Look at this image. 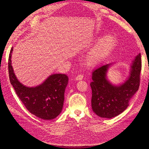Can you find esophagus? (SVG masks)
<instances>
[{"instance_id":"obj_1","label":"esophagus","mask_w":149,"mask_h":149,"mask_svg":"<svg viewBox=\"0 0 149 149\" xmlns=\"http://www.w3.org/2000/svg\"><path fill=\"white\" fill-rule=\"evenodd\" d=\"M83 79V75L82 74H79L77 75L76 77H75V79L76 81H80V80H82Z\"/></svg>"}]
</instances>
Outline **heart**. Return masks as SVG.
<instances>
[{
    "mask_svg": "<svg viewBox=\"0 0 149 149\" xmlns=\"http://www.w3.org/2000/svg\"><path fill=\"white\" fill-rule=\"evenodd\" d=\"M115 40L111 34L103 37L95 47L91 50L87 58V63L89 65H93L99 62L106 54L109 52L115 45Z\"/></svg>",
    "mask_w": 149,
    "mask_h": 149,
    "instance_id": "heart-1",
    "label": "heart"
}]
</instances>
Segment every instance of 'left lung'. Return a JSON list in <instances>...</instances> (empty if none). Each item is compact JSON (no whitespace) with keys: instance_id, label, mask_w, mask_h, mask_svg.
<instances>
[{"instance_id":"8db88e82","label":"left lung","mask_w":149,"mask_h":149,"mask_svg":"<svg viewBox=\"0 0 149 149\" xmlns=\"http://www.w3.org/2000/svg\"><path fill=\"white\" fill-rule=\"evenodd\" d=\"M111 64L101 66L92 72L91 107L102 118H111L122 113L138 90L141 70V54L132 61L130 76L124 83L113 86L106 79V73Z\"/></svg>"}]
</instances>
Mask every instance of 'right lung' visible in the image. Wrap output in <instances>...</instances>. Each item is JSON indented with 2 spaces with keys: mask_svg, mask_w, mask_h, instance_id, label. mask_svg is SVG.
Returning <instances> with one entry per match:
<instances>
[{
  "mask_svg": "<svg viewBox=\"0 0 149 149\" xmlns=\"http://www.w3.org/2000/svg\"><path fill=\"white\" fill-rule=\"evenodd\" d=\"M13 48L8 59L9 77L19 99L31 113L38 118L43 120L56 118L63 109L65 90L68 81V76L65 74H53L36 87L24 86L16 77L11 66Z\"/></svg>",
  "mask_w": 149,
  "mask_h": 149,
  "instance_id": "1",
  "label": "right lung"
}]
</instances>
